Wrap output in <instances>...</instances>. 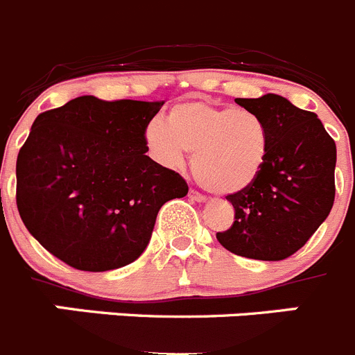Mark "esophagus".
<instances>
[{
	"instance_id": "obj_1",
	"label": "esophagus",
	"mask_w": 355,
	"mask_h": 355,
	"mask_svg": "<svg viewBox=\"0 0 355 355\" xmlns=\"http://www.w3.org/2000/svg\"><path fill=\"white\" fill-rule=\"evenodd\" d=\"M188 197H190L191 200H195V202H206V195L199 193L197 190H190L188 191Z\"/></svg>"
}]
</instances>
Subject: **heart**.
<instances>
[{
  "label": "heart",
  "mask_w": 355,
  "mask_h": 355,
  "mask_svg": "<svg viewBox=\"0 0 355 355\" xmlns=\"http://www.w3.org/2000/svg\"><path fill=\"white\" fill-rule=\"evenodd\" d=\"M144 141L155 160L168 168L180 167L184 153H191L195 180L214 193L248 188L269 155L268 126L259 114L202 100L175 103L165 125L155 121L146 128Z\"/></svg>",
  "instance_id": "b5f03b06"
}]
</instances>
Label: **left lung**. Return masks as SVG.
I'll list each match as a JSON object with an SVG mask.
<instances>
[{"label": "left lung", "mask_w": 355, "mask_h": 355, "mask_svg": "<svg viewBox=\"0 0 355 355\" xmlns=\"http://www.w3.org/2000/svg\"><path fill=\"white\" fill-rule=\"evenodd\" d=\"M236 103L264 119L269 155L248 188L227 195L236 220L216 239L246 259L284 260L303 248L331 213L336 144L317 114L284 96L268 93Z\"/></svg>", "instance_id": "8db88e82"}]
</instances>
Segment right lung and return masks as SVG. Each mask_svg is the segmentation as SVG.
Masks as SVG:
<instances>
[{
	"instance_id": "add662e5",
	"label": "right lung",
	"mask_w": 355,
	"mask_h": 355,
	"mask_svg": "<svg viewBox=\"0 0 355 355\" xmlns=\"http://www.w3.org/2000/svg\"><path fill=\"white\" fill-rule=\"evenodd\" d=\"M162 105L86 95L35 119L17 156V209L64 264L102 272L137 260L160 207L188 193L178 172L146 155Z\"/></svg>"
}]
</instances>
